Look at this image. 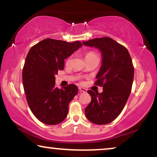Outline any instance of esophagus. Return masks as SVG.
Returning <instances> with one entry per match:
<instances>
[{"label": "esophagus", "mask_w": 157, "mask_h": 157, "mask_svg": "<svg viewBox=\"0 0 157 157\" xmlns=\"http://www.w3.org/2000/svg\"><path fill=\"white\" fill-rule=\"evenodd\" d=\"M78 89L81 92H86L87 91V90L83 87H78Z\"/></svg>", "instance_id": "1"}]
</instances>
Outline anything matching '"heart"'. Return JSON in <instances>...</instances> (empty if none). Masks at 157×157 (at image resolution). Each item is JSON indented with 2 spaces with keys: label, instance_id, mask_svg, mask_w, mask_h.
<instances>
[{
  "label": "heart",
  "instance_id": "heart-1",
  "mask_svg": "<svg viewBox=\"0 0 157 157\" xmlns=\"http://www.w3.org/2000/svg\"><path fill=\"white\" fill-rule=\"evenodd\" d=\"M96 56L95 53H94V52H88V53H86L85 58L86 57H89V56ZM69 62H70V58H69V59H68L67 61H66V63H69Z\"/></svg>",
  "mask_w": 157,
  "mask_h": 157
}]
</instances>
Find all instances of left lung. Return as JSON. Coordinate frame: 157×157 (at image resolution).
Masks as SVG:
<instances>
[{"instance_id": "8db88e82", "label": "left lung", "mask_w": 157, "mask_h": 157, "mask_svg": "<svg viewBox=\"0 0 157 157\" xmlns=\"http://www.w3.org/2000/svg\"><path fill=\"white\" fill-rule=\"evenodd\" d=\"M98 48L101 53V66L95 84L102 86V93L89 90L91 96L85 115L92 123L103 125L113 121L121 112L132 91L134 69L125 47L111 38H98L83 42Z\"/></svg>"}]
</instances>
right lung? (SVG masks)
I'll return each mask as SVG.
<instances>
[{"instance_id":"right-lung-1","label":"right lung","mask_w":157,"mask_h":157,"mask_svg":"<svg viewBox=\"0 0 157 157\" xmlns=\"http://www.w3.org/2000/svg\"><path fill=\"white\" fill-rule=\"evenodd\" d=\"M82 44L46 38L31 47L23 68V84L28 104L37 119L48 125L60 124L67 117L68 104L78 87H56L55 75Z\"/></svg>"}]
</instances>
